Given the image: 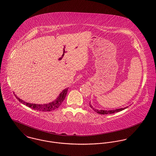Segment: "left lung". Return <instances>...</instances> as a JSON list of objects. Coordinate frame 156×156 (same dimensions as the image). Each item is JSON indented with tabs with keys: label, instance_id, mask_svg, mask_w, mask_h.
Instances as JSON below:
<instances>
[{
	"label": "left lung",
	"instance_id": "obj_1",
	"mask_svg": "<svg viewBox=\"0 0 156 156\" xmlns=\"http://www.w3.org/2000/svg\"><path fill=\"white\" fill-rule=\"evenodd\" d=\"M90 107L91 109H92L95 112H96L97 113H98V114H101V115H105V114H112V113H114L115 112H118L121 111L125 109H126L128 107H126V108H121V109H115V110H111V111H104V110H100V111H98V110H97L94 108H93V107L90 105Z\"/></svg>",
	"mask_w": 156,
	"mask_h": 156
}]
</instances>
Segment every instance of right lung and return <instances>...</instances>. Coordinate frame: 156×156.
Here are the masks:
<instances>
[{"label":"right lung","instance_id":"1","mask_svg":"<svg viewBox=\"0 0 156 156\" xmlns=\"http://www.w3.org/2000/svg\"><path fill=\"white\" fill-rule=\"evenodd\" d=\"M67 91H68V88L63 90L62 92H61L59 97L57 98V99L56 100H55L48 104H45V105H36V104L29 103L23 101L21 99L18 98L16 95V97L20 103H22L23 105H26V106L29 107L30 108H32V109L37 110L38 111H51L55 109H56L61 105L62 103L63 102V101L64 100V99L67 95Z\"/></svg>","mask_w":156,"mask_h":156}]
</instances>
